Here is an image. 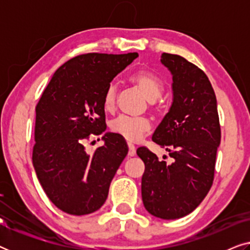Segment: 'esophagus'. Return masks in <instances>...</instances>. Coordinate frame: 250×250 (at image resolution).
<instances>
[{
    "mask_svg": "<svg viewBox=\"0 0 250 250\" xmlns=\"http://www.w3.org/2000/svg\"><path fill=\"white\" fill-rule=\"evenodd\" d=\"M135 156V146L128 143V157Z\"/></svg>",
    "mask_w": 250,
    "mask_h": 250,
    "instance_id": "esophagus-1",
    "label": "esophagus"
}]
</instances>
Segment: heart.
<instances>
[{
	"label": "heart",
	"mask_w": 250,
	"mask_h": 250,
	"mask_svg": "<svg viewBox=\"0 0 250 250\" xmlns=\"http://www.w3.org/2000/svg\"><path fill=\"white\" fill-rule=\"evenodd\" d=\"M131 82L139 87V90L146 95V98L153 102L160 97L164 91V83L159 77L150 71L141 70L133 74ZM117 97V87L115 84H109L105 88L102 105L105 111H112L116 104ZM110 129L112 133L122 136L128 142H138L142 136L150 129V123L146 118H136L131 116H119L110 123Z\"/></svg>",
	"instance_id": "b5f03b06"
}]
</instances>
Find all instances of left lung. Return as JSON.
Masks as SVG:
<instances>
[{"instance_id":"obj_1","label":"left lung","mask_w":250,"mask_h":250,"mask_svg":"<svg viewBox=\"0 0 250 250\" xmlns=\"http://www.w3.org/2000/svg\"><path fill=\"white\" fill-rule=\"evenodd\" d=\"M160 61L172 73L173 104L152 141L173 162L159 160L146 146L136 153L146 166L141 184L146 209L163 220H176L196 209L213 186L221 126L206 74L177 54L163 53Z\"/></svg>"}]
</instances>
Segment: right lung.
I'll use <instances>...</instances> for the list:
<instances>
[{"label": "right lung", "instance_id": "1", "mask_svg": "<svg viewBox=\"0 0 250 250\" xmlns=\"http://www.w3.org/2000/svg\"><path fill=\"white\" fill-rule=\"evenodd\" d=\"M138 57L136 52L75 57L53 74L36 104L33 165L44 192L64 213L91 214L107 199L127 145L115 133H105L104 145L92 153L85 143L91 134L105 131V88Z\"/></svg>", "mask_w": 250, "mask_h": 250}]
</instances>
